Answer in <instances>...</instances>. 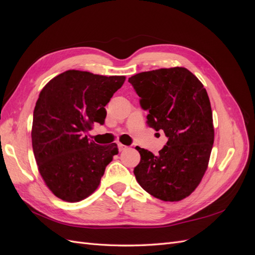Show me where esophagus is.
I'll list each match as a JSON object with an SVG mask.
<instances>
[{
    "label": "esophagus",
    "instance_id": "esophagus-1",
    "mask_svg": "<svg viewBox=\"0 0 255 255\" xmlns=\"http://www.w3.org/2000/svg\"><path fill=\"white\" fill-rule=\"evenodd\" d=\"M127 148H128L127 145L122 144V143H118V149H119V151H125Z\"/></svg>",
    "mask_w": 255,
    "mask_h": 255
}]
</instances>
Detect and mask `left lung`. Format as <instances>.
Instances as JSON below:
<instances>
[{"label":"left lung","mask_w":255,"mask_h":255,"mask_svg":"<svg viewBox=\"0 0 255 255\" xmlns=\"http://www.w3.org/2000/svg\"><path fill=\"white\" fill-rule=\"evenodd\" d=\"M146 125L168 138L158 155L136 146L140 163L134 174L140 186L163 201H180L194 191L207 168L214 143L213 113L202 83L175 67L130 76Z\"/></svg>","instance_id":"left-lung-1"}]
</instances>
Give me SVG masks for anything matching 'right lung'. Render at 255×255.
<instances>
[{
    "instance_id": "obj_1",
    "label": "right lung",
    "mask_w": 255,
    "mask_h": 255,
    "mask_svg": "<svg viewBox=\"0 0 255 255\" xmlns=\"http://www.w3.org/2000/svg\"><path fill=\"white\" fill-rule=\"evenodd\" d=\"M125 81L68 70L41 90L33 116V151L38 170L57 198L79 202L90 196L118 154L116 143L98 144L87 134L95 123L104 125L105 106Z\"/></svg>"
}]
</instances>
